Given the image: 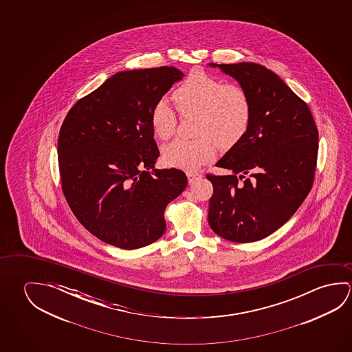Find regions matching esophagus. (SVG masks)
Wrapping results in <instances>:
<instances>
[{
	"label": "esophagus",
	"mask_w": 352,
	"mask_h": 352,
	"mask_svg": "<svg viewBox=\"0 0 352 352\" xmlns=\"http://www.w3.org/2000/svg\"><path fill=\"white\" fill-rule=\"evenodd\" d=\"M201 178V174L199 173H188V180H189V184L195 183L196 180Z\"/></svg>",
	"instance_id": "1"
}]
</instances>
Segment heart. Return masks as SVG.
<instances>
[{"label": "heart", "instance_id": "obj_1", "mask_svg": "<svg viewBox=\"0 0 352 352\" xmlns=\"http://www.w3.org/2000/svg\"><path fill=\"white\" fill-rule=\"evenodd\" d=\"M182 114H196L194 140H174L164 146L163 160L170 167L195 172L212 161L217 144L230 148L248 131L252 104L248 94L238 85L223 82L201 69L191 71L173 92ZM151 125L157 138L169 139L177 125L173 108L166 99L158 100L151 110Z\"/></svg>", "mask_w": 352, "mask_h": 352}]
</instances>
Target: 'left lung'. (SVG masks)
Here are the masks:
<instances>
[{"mask_svg": "<svg viewBox=\"0 0 352 352\" xmlns=\"http://www.w3.org/2000/svg\"><path fill=\"white\" fill-rule=\"evenodd\" d=\"M208 66L234 78L252 104L248 131L216 163L231 174L206 175L213 185L208 225L227 241L256 242L285 225L309 194L317 126L308 105L265 66Z\"/></svg>", "mask_w": 352, "mask_h": 352, "instance_id": "left-lung-1", "label": "left lung"}]
</instances>
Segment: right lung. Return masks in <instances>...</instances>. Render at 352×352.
Returning <instances> with one entry per match:
<instances>
[{"label":"right lung","mask_w":352,"mask_h":352,"mask_svg":"<svg viewBox=\"0 0 352 352\" xmlns=\"http://www.w3.org/2000/svg\"><path fill=\"white\" fill-rule=\"evenodd\" d=\"M183 77L173 66L120 71L65 118L58 141L63 191L77 219L103 242L133 250L166 232L164 210L188 178L175 168L155 169L151 110Z\"/></svg>","instance_id":"obj_1"}]
</instances>
